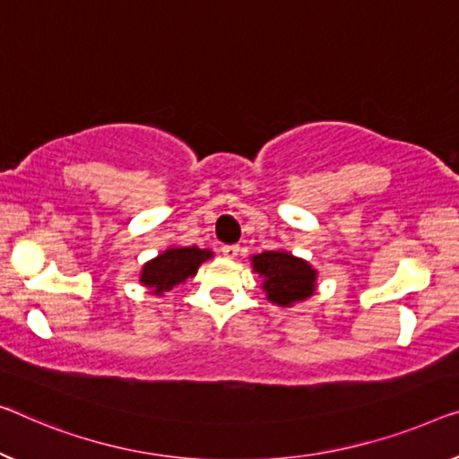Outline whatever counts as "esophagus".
Segmentation results:
<instances>
[{"label":"esophagus","instance_id":"1","mask_svg":"<svg viewBox=\"0 0 459 459\" xmlns=\"http://www.w3.org/2000/svg\"><path fill=\"white\" fill-rule=\"evenodd\" d=\"M238 251H241L238 245H222V255L229 257V259H235L238 255Z\"/></svg>","mask_w":459,"mask_h":459}]
</instances>
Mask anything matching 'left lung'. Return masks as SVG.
Segmentation results:
<instances>
[{
  "mask_svg": "<svg viewBox=\"0 0 459 459\" xmlns=\"http://www.w3.org/2000/svg\"><path fill=\"white\" fill-rule=\"evenodd\" d=\"M253 270L264 280V290L272 303L282 307L311 297L316 289V270L284 251H264L253 255Z\"/></svg>",
  "mask_w": 459,
  "mask_h": 459,
  "instance_id": "8db88e82",
  "label": "left lung"
}]
</instances>
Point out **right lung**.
I'll return each instance as SVG.
<instances>
[{
  "label": "right lung",
  "mask_w": 459,
  "mask_h": 459,
  "mask_svg": "<svg viewBox=\"0 0 459 459\" xmlns=\"http://www.w3.org/2000/svg\"><path fill=\"white\" fill-rule=\"evenodd\" d=\"M212 257V251L197 247H179L164 251L152 262H148L142 270V282L150 286L156 295L173 290L177 284L186 282L195 276L202 262Z\"/></svg>",
  "instance_id": "right-lung-1"
}]
</instances>
